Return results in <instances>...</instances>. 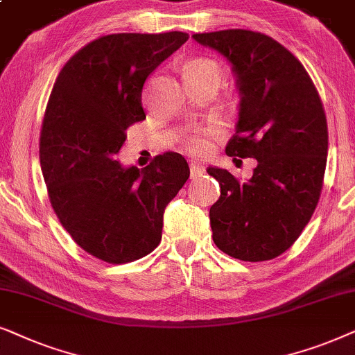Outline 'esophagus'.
<instances>
[{"label":"esophagus","instance_id":"esophagus-1","mask_svg":"<svg viewBox=\"0 0 355 355\" xmlns=\"http://www.w3.org/2000/svg\"><path fill=\"white\" fill-rule=\"evenodd\" d=\"M206 172V168L202 167L201 164H196V162H191L190 164V173H191V178H196V177H201L202 173Z\"/></svg>","mask_w":355,"mask_h":355}]
</instances>
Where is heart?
<instances>
[{
	"mask_svg": "<svg viewBox=\"0 0 355 355\" xmlns=\"http://www.w3.org/2000/svg\"><path fill=\"white\" fill-rule=\"evenodd\" d=\"M202 74H219L220 76V69L217 63H214L212 60L207 58H198L193 60L187 64L185 68V79L195 78V76H202ZM212 135H216L214 128L209 130H202V131H196L193 133L190 138H188V146L196 153H202L207 148V138Z\"/></svg>",
	"mask_w": 355,
	"mask_h": 355,
	"instance_id": "heart-1",
	"label": "heart"
}]
</instances>
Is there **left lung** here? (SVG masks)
I'll use <instances>...</instances> for the list:
<instances>
[{
    "mask_svg": "<svg viewBox=\"0 0 355 355\" xmlns=\"http://www.w3.org/2000/svg\"><path fill=\"white\" fill-rule=\"evenodd\" d=\"M232 66L240 96L230 157H253L252 178L209 167L220 198L209 209L212 240L229 257L266 261L309 224L323 187L328 126L309 73L286 46L245 29L193 35Z\"/></svg>",
    "mask_w": 355,
    "mask_h": 355,
    "instance_id": "left-lung-1",
    "label": "left lung"
}]
</instances>
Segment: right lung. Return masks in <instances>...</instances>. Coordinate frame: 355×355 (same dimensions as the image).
<instances>
[{"label": "right lung", "instance_id": "1", "mask_svg": "<svg viewBox=\"0 0 355 355\" xmlns=\"http://www.w3.org/2000/svg\"><path fill=\"white\" fill-rule=\"evenodd\" d=\"M187 40L185 32L101 37L63 66L50 94L40 133L50 202L74 242L102 261L153 252L165 207L190 177L177 153L141 170L115 159L128 126L146 118V79Z\"/></svg>", "mask_w": 355, "mask_h": 355}]
</instances>
